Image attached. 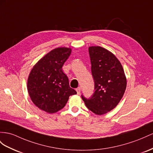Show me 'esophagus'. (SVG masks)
<instances>
[{
    "mask_svg": "<svg viewBox=\"0 0 153 153\" xmlns=\"http://www.w3.org/2000/svg\"><path fill=\"white\" fill-rule=\"evenodd\" d=\"M81 87H78V88H76V91H77V94H80V92H81Z\"/></svg>",
    "mask_w": 153,
    "mask_h": 153,
    "instance_id": "obj_1",
    "label": "esophagus"
}]
</instances>
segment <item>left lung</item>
Returning <instances> with one entry per match:
<instances>
[{"label": "left lung", "instance_id": "obj_1", "mask_svg": "<svg viewBox=\"0 0 153 153\" xmlns=\"http://www.w3.org/2000/svg\"><path fill=\"white\" fill-rule=\"evenodd\" d=\"M94 92L90 98H81L92 112L102 115L114 108L124 94L127 80L119 60L114 54L100 46L88 48Z\"/></svg>", "mask_w": 153, "mask_h": 153}]
</instances>
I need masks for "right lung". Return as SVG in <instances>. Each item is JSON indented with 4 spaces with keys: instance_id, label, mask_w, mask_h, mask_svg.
I'll return each instance as SVG.
<instances>
[{
    "instance_id": "add662e5",
    "label": "right lung",
    "mask_w": 153,
    "mask_h": 153,
    "mask_svg": "<svg viewBox=\"0 0 153 153\" xmlns=\"http://www.w3.org/2000/svg\"><path fill=\"white\" fill-rule=\"evenodd\" d=\"M71 53V49L57 48L51 51L33 66L28 79V91L36 106L48 113L60 111L69 96L76 94L70 88L68 78L62 67Z\"/></svg>"
}]
</instances>
